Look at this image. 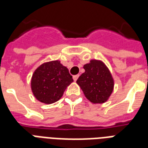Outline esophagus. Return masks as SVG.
Segmentation results:
<instances>
[{"label": "esophagus", "mask_w": 148, "mask_h": 148, "mask_svg": "<svg viewBox=\"0 0 148 148\" xmlns=\"http://www.w3.org/2000/svg\"><path fill=\"white\" fill-rule=\"evenodd\" d=\"M78 77H79V75H74V76H73V79H74V81H76L77 80V78H78Z\"/></svg>", "instance_id": "obj_1"}]
</instances>
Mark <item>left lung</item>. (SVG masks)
<instances>
[{"label":"left lung","instance_id":"left-lung-1","mask_svg":"<svg viewBox=\"0 0 148 148\" xmlns=\"http://www.w3.org/2000/svg\"><path fill=\"white\" fill-rule=\"evenodd\" d=\"M85 72L77 80L85 97L94 103L108 101L114 89V80L110 71L102 61L91 60L84 65Z\"/></svg>","mask_w":148,"mask_h":148}]
</instances>
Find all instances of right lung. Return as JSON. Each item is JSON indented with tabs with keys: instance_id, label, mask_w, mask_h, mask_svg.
Here are the masks:
<instances>
[{
	"instance_id": "add662e5",
	"label": "right lung",
	"mask_w": 148,
	"mask_h": 148,
	"mask_svg": "<svg viewBox=\"0 0 148 148\" xmlns=\"http://www.w3.org/2000/svg\"><path fill=\"white\" fill-rule=\"evenodd\" d=\"M74 81L68 69L59 60L44 63L34 72L31 90L38 101L53 103L63 96L65 89Z\"/></svg>"
}]
</instances>
